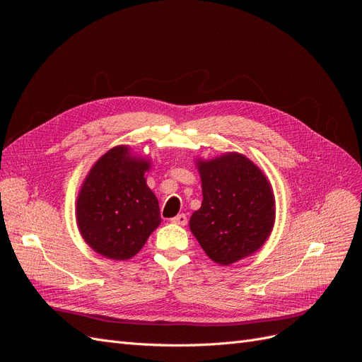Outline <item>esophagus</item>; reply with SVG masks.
<instances>
[{"label":"esophagus","instance_id":"obj_1","mask_svg":"<svg viewBox=\"0 0 362 362\" xmlns=\"http://www.w3.org/2000/svg\"><path fill=\"white\" fill-rule=\"evenodd\" d=\"M171 223L179 224V226H185L187 223V217H186V214H177L176 217L171 218Z\"/></svg>","mask_w":362,"mask_h":362}]
</instances>
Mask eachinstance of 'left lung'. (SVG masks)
<instances>
[{"mask_svg":"<svg viewBox=\"0 0 362 362\" xmlns=\"http://www.w3.org/2000/svg\"><path fill=\"white\" fill-rule=\"evenodd\" d=\"M202 204L189 229L214 262L230 265L255 254L276 221V199L262 170L239 152L195 160Z\"/></svg>","mask_w":362,"mask_h":362,"instance_id":"obj_1","label":"left lung"}]
</instances>
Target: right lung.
Wrapping results in <instances>:
<instances>
[{"label":"right lung","instance_id":"add662e5","mask_svg":"<svg viewBox=\"0 0 362 362\" xmlns=\"http://www.w3.org/2000/svg\"><path fill=\"white\" fill-rule=\"evenodd\" d=\"M149 168L148 157L119 145L89 170L76 201V221L97 254L114 261L135 257L160 226L158 199L145 179Z\"/></svg>","mask_w":362,"mask_h":362}]
</instances>
